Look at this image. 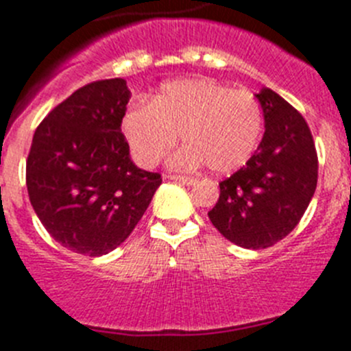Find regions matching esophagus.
<instances>
[{"label":"esophagus","mask_w":351,"mask_h":351,"mask_svg":"<svg viewBox=\"0 0 351 351\" xmlns=\"http://www.w3.org/2000/svg\"><path fill=\"white\" fill-rule=\"evenodd\" d=\"M163 178L170 179V181H179V182H182V184H188V186L197 184V179L186 178V176H176V173H163Z\"/></svg>","instance_id":"34e87169"}]
</instances>
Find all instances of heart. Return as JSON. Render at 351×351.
<instances>
[{
    "label": "heart",
    "mask_w": 351,
    "mask_h": 351,
    "mask_svg": "<svg viewBox=\"0 0 351 351\" xmlns=\"http://www.w3.org/2000/svg\"><path fill=\"white\" fill-rule=\"evenodd\" d=\"M262 132L263 114L255 96L213 79L170 80L149 105H132L123 117L133 158L147 169L169 153L181 133L184 147L170 160L173 167L235 172L255 154Z\"/></svg>",
    "instance_id": "heart-1"
}]
</instances>
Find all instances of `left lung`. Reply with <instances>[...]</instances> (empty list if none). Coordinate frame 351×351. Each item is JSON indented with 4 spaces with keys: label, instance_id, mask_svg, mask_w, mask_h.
Instances as JSON below:
<instances>
[{
    "label": "left lung",
    "instance_id": "1",
    "mask_svg": "<svg viewBox=\"0 0 351 351\" xmlns=\"http://www.w3.org/2000/svg\"><path fill=\"white\" fill-rule=\"evenodd\" d=\"M265 133L243 169L219 182L209 219L219 234L246 250L287 237L308 209L318 181V156L308 123L272 89L258 95Z\"/></svg>",
    "mask_w": 351,
    "mask_h": 351
}]
</instances>
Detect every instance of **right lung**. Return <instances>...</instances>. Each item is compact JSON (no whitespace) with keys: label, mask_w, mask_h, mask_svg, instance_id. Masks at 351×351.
<instances>
[{"label":"right lung","mask_w":351,"mask_h":351,"mask_svg":"<svg viewBox=\"0 0 351 351\" xmlns=\"http://www.w3.org/2000/svg\"><path fill=\"white\" fill-rule=\"evenodd\" d=\"M130 96L125 79L96 80L52 108L33 135L29 202L51 237L80 255L125 243L161 184L130 158L121 132Z\"/></svg>","instance_id":"obj_1"}]
</instances>
